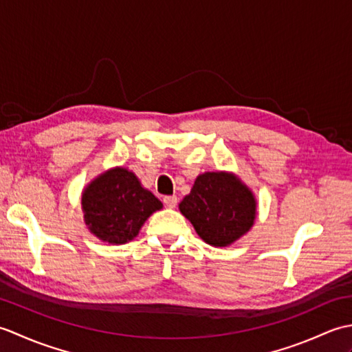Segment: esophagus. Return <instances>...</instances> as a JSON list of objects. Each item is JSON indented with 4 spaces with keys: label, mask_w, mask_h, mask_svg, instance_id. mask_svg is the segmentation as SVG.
I'll return each instance as SVG.
<instances>
[{
    "label": "esophagus",
    "mask_w": 352,
    "mask_h": 352,
    "mask_svg": "<svg viewBox=\"0 0 352 352\" xmlns=\"http://www.w3.org/2000/svg\"><path fill=\"white\" fill-rule=\"evenodd\" d=\"M163 203L166 207L169 208H174L177 206V197L175 195H169V197H164L163 198Z\"/></svg>",
    "instance_id": "1"
}]
</instances>
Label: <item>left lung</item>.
<instances>
[{"mask_svg": "<svg viewBox=\"0 0 352 352\" xmlns=\"http://www.w3.org/2000/svg\"><path fill=\"white\" fill-rule=\"evenodd\" d=\"M197 234L216 248L230 246L252 228L257 199L233 172H204L178 204Z\"/></svg>", "mask_w": 352, "mask_h": 352, "instance_id": "8db88e82", "label": "left lung"}]
</instances>
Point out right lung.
<instances>
[{"label": "right lung", "mask_w": 352, "mask_h": 352, "mask_svg": "<svg viewBox=\"0 0 352 352\" xmlns=\"http://www.w3.org/2000/svg\"><path fill=\"white\" fill-rule=\"evenodd\" d=\"M163 204L140 184L133 170L115 166L101 172L81 192L85 223L100 241L124 245Z\"/></svg>", "instance_id": "right-lung-1"}]
</instances>
